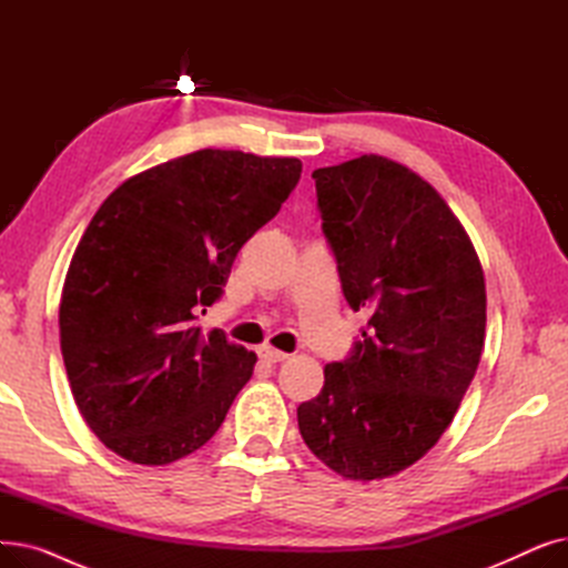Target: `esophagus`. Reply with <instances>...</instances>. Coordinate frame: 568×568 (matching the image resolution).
Instances as JSON below:
<instances>
[{"mask_svg": "<svg viewBox=\"0 0 568 568\" xmlns=\"http://www.w3.org/2000/svg\"><path fill=\"white\" fill-rule=\"evenodd\" d=\"M260 356L264 362H268V364H281V362H285L290 354H285V352H281V349H274V347H262L260 349Z\"/></svg>", "mask_w": 568, "mask_h": 568, "instance_id": "1", "label": "esophagus"}]
</instances>
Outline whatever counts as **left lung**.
Segmentation results:
<instances>
[{"label": "left lung", "mask_w": 568, "mask_h": 568, "mask_svg": "<svg viewBox=\"0 0 568 568\" xmlns=\"http://www.w3.org/2000/svg\"><path fill=\"white\" fill-rule=\"evenodd\" d=\"M313 179L345 300L371 317L296 419L326 467L386 479L433 449L479 368L484 268L449 204L409 168L366 154Z\"/></svg>", "instance_id": "1"}]
</instances>
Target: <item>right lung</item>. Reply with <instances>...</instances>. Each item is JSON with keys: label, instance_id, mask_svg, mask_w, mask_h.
Masks as SVG:
<instances>
[{"label": "right lung", "instance_id": "right-lung-1", "mask_svg": "<svg viewBox=\"0 0 568 568\" xmlns=\"http://www.w3.org/2000/svg\"><path fill=\"white\" fill-rule=\"evenodd\" d=\"M300 176V159L200 149L99 206L69 264L59 343L82 419L110 452L168 465L221 428L257 356L195 322Z\"/></svg>", "mask_w": 568, "mask_h": 568}]
</instances>
